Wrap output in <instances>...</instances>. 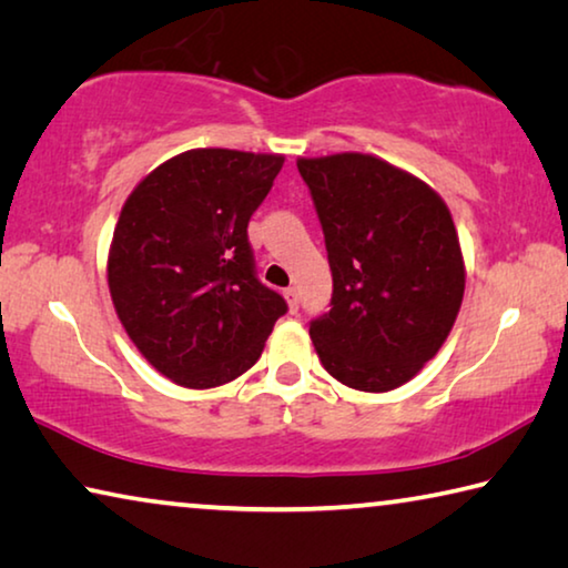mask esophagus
<instances>
[{"label":"esophagus","mask_w":568,"mask_h":568,"mask_svg":"<svg viewBox=\"0 0 568 568\" xmlns=\"http://www.w3.org/2000/svg\"><path fill=\"white\" fill-rule=\"evenodd\" d=\"M284 300H286V304H290V312L300 310V294H296L294 286H290V290H284Z\"/></svg>","instance_id":"34e87169"}]
</instances>
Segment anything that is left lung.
<instances>
[{
  "label": "left lung",
  "instance_id": "obj_1",
  "mask_svg": "<svg viewBox=\"0 0 568 568\" xmlns=\"http://www.w3.org/2000/svg\"><path fill=\"white\" fill-rule=\"evenodd\" d=\"M327 244L332 310L310 337L322 367L389 393L430 362L458 317L466 262L448 206L417 175L369 153L296 158Z\"/></svg>",
  "mask_w": 568,
  "mask_h": 568
}]
</instances>
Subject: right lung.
<instances>
[{
    "label": "right lung",
    "mask_w": 568,
    "mask_h": 568,
    "mask_svg": "<svg viewBox=\"0 0 568 568\" xmlns=\"http://www.w3.org/2000/svg\"><path fill=\"white\" fill-rule=\"evenodd\" d=\"M284 155L193 148L123 203L108 290L138 352L175 385L209 389L262 357L286 302L254 274L246 226Z\"/></svg>",
    "instance_id": "1"
}]
</instances>
